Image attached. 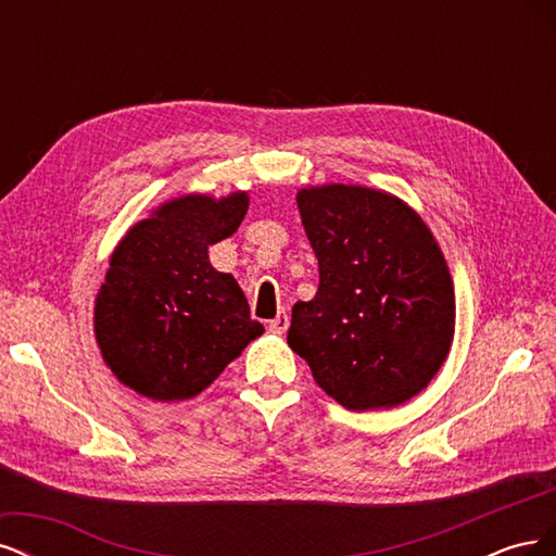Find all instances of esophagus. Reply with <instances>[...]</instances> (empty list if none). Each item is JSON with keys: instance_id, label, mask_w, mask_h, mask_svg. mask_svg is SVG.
I'll return each mask as SVG.
<instances>
[{"instance_id": "esophagus-1", "label": "esophagus", "mask_w": 556, "mask_h": 556, "mask_svg": "<svg viewBox=\"0 0 556 556\" xmlns=\"http://www.w3.org/2000/svg\"><path fill=\"white\" fill-rule=\"evenodd\" d=\"M268 327H271V331H276V333H285V331H288V327H290V315L285 313V311H280V313L271 319V325H268Z\"/></svg>"}]
</instances>
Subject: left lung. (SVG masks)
<instances>
[{
	"label": "left lung",
	"instance_id": "obj_1",
	"mask_svg": "<svg viewBox=\"0 0 556 556\" xmlns=\"http://www.w3.org/2000/svg\"><path fill=\"white\" fill-rule=\"evenodd\" d=\"M319 288L296 301L288 343L350 410L394 408L445 362L454 290L429 227L401 199L359 185L296 194Z\"/></svg>",
	"mask_w": 556,
	"mask_h": 556
}]
</instances>
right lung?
<instances>
[{
  "instance_id": "1",
  "label": "right lung",
  "mask_w": 556,
  "mask_h": 556,
  "mask_svg": "<svg viewBox=\"0 0 556 556\" xmlns=\"http://www.w3.org/2000/svg\"><path fill=\"white\" fill-rule=\"evenodd\" d=\"M248 194L166 201L115 248L97 294L94 331L117 380L153 401L197 396L264 331L208 245L231 237Z\"/></svg>"
}]
</instances>
